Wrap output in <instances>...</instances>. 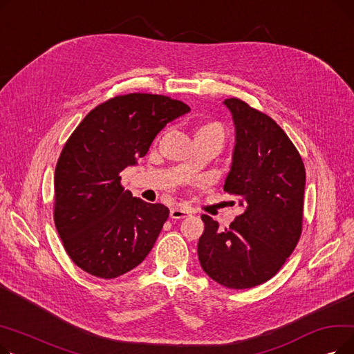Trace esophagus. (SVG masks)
Here are the masks:
<instances>
[{
  "label": "esophagus",
  "mask_w": 354,
  "mask_h": 354,
  "mask_svg": "<svg viewBox=\"0 0 354 354\" xmlns=\"http://www.w3.org/2000/svg\"><path fill=\"white\" fill-rule=\"evenodd\" d=\"M192 214H194L192 209H188L185 207H175V208L171 209V218L172 219H182V218H187Z\"/></svg>",
  "instance_id": "1"
}]
</instances>
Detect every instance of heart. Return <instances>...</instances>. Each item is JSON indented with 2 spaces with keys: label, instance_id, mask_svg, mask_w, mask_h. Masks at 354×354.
Segmentation results:
<instances>
[{
  "label": "heart",
  "instance_id": "obj_1",
  "mask_svg": "<svg viewBox=\"0 0 354 354\" xmlns=\"http://www.w3.org/2000/svg\"><path fill=\"white\" fill-rule=\"evenodd\" d=\"M207 126H216V127H219V124H216V123H209V124H205V126H202V127H207Z\"/></svg>",
  "mask_w": 354,
  "mask_h": 354
}]
</instances>
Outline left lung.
Returning a JSON list of instances; mask_svg holds the SVG:
<instances>
[{
	"label": "left lung",
	"instance_id": "1",
	"mask_svg": "<svg viewBox=\"0 0 354 354\" xmlns=\"http://www.w3.org/2000/svg\"><path fill=\"white\" fill-rule=\"evenodd\" d=\"M235 124V147L224 191L244 212L228 228L202 215L198 243L202 270L227 288L268 281L287 261L303 230L306 169L284 130L236 97L227 99Z\"/></svg>",
	"mask_w": 354,
	"mask_h": 354
}]
</instances>
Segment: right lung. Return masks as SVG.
I'll use <instances>...</instances> for the list:
<instances>
[{
  "instance_id": "1",
  "label": "right lung",
  "mask_w": 354,
  "mask_h": 354,
  "mask_svg": "<svg viewBox=\"0 0 354 354\" xmlns=\"http://www.w3.org/2000/svg\"><path fill=\"white\" fill-rule=\"evenodd\" d=\"M183 102L130 93L93 109L66 142L54 174V224L73 263L110 280L151 252L169 209L133 198L120 172L138 163Z\"/></svg>"
}]
</instances>
